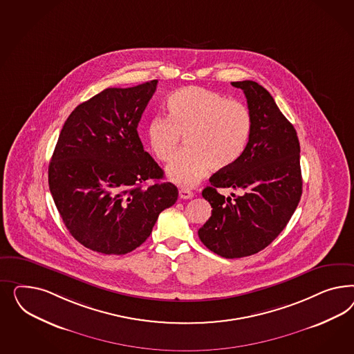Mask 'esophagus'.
Listing matches in <instances>:
<instances>
[{
    "label": "esophagus",
    "mask_w": 354,
    "mask_h": 354,
    "mask_svg": "<svg viewBox=\"0 0 354 354\" xmlns=\"http://www.w3.org/2000/svg\"><path fill=\"white\" fill-rule=\"evenodd\" d=\"M179 197L183 198V200H191L193 197L192 191H189V189H184L182 188L180 191H179Z\"/></svg>",
    "instance_id": "esophagus-1"
}]
</instances>
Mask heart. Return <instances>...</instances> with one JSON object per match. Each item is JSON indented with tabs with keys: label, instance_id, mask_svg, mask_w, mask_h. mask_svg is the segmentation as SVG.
I'll return each instance as SVG.
<instances>
[{
	"label": "heart",
	"instance_id": "1",
	"mask_svg": "<svg viewBox=\"0 0 354 354\" xmlns=\"http://www.w3.org/2000/svg\"><path fill=\"white\" fill-rule=\"evenodd\" d=\"M167 117L150 119L147 135L158 161L176 156L182 138L187 149L167 169V176L180 187H193L209 169L232 167L247 149L252 115L243 102L203 86H185L167 98Z\"/></svg>",
	"mask_w": 354,
	"mask_h": 354
}]
</instances>
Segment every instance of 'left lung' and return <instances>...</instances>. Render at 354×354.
<instances>
[{
	"label": "left lung",
	"instance_id": "obj_1",
	"mask_svg": "<svg viewBox=\"0 0 354 354\" xmlns=\"http://www.w3.org/2000/svg\"><path fill=\"white\" fill-rule=\"evenodd\" d=\"M243 89L252 115L247 149L235 165L215 172L203 197L212 216L200 230L205 247L225 258H241L265 249L286 228L300 203V142L272 96L256 82L231 83ZM231 187L239 196L217 191Z\"/></svg>",
	"mask_w": 354,
	"mask_h": 354
}]
</instances>
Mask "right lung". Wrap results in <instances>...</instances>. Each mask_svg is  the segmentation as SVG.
I'll list each match as a JSON object with an SVG mask.
<instances>
[{"label": "right lung", "mask_w": 354, "mask_h": 354, "mask_svg": "<svg viewBox=\"0 0 354 354\" xmlns=\"http://www.w3.org/2000/svg\"><path fill=\"white\" fill-rule=\"evenodd\" d=\"M158 80L106 88L64 122L49 163V189L73 237L102 254H126L151 234L178 188L144 150L140 119ZM155 183L143 188V183Z\"/></svg>", "instance_id": "add662e5"}]
</instances>
